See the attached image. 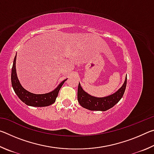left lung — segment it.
I'll list each match as a JSON object with an SVG mask.
<instances>
[{"mask_svg": "<svg viewBox=\"0 0 154 154\" xmlns=\"http://www.w3.org/2000/svg\"><path fill=\"white\" fill-rule=\"evenodd\" d=\"M126 83L127 77H126L123 85L116 93L103 98L94 97L88 94L82 89L80 83H79L77 91L78 102L83 108L91 111H106L113 107L120 100L126 90Z\"/></svg>", "mask_w": 154, "mask_h": 154, "instance_id": "1", "label": "left lung"}]
</instances>
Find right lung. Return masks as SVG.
<instances>
[{
    "label": "right lung",
    "mask_w": 154,
    "mask_h": 154,
    "mask_svg": "<svg viewBox=\"0 0 154 154\" xmlns=\"http://www.w3.org/2000/svg\"><path fill=\"white\" fill-rule=\"evenodd\" d=\"M15 61H16V56L14 58L11 70V84L15 94L20 100L23 103H24L26 105L32 106H47L55 103L56 99L58 95L59 91L66 79L60 83L58 86L51 92L43 94H32L28 92L21 85L17 77L16 69H15Z\"/></svg>",
    "instance_id": "right-lung-1"
}]
</instances>
